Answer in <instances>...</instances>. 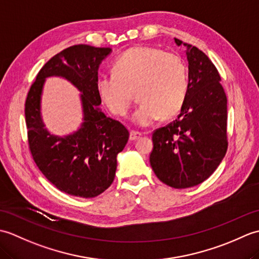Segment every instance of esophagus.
<instances>
[{
	"label": "esophagus",
	"mask_w": 259,
	"mask_h": 259,
	"mask_svg": "<svg viewBox=\"0 0 259 259\" xmlns=\"http://www.w3.org/2000/svg\"><path fill=\"white\" fill-rule=\"evenodd\" d=\"M141 136H142V134L139 133V131H135V130L130 131V140L131 141H135L137 139H139Z\"/></svg>",
	"instance_id": "esophagus-1"
}]
</instances>
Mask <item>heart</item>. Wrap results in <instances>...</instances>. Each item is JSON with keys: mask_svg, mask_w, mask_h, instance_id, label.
Returning a JSON list of instances; mask_svg holds the SVG:
<instances>
[{"mask_svg": "<svg viewBox=\"0 0 259 259\" xmlns=\"http://www.w3.org/2000/svg\"><path fill=\"white\" fill-rule=\"evenodd\" d=\"M113 74L97 80V92L109 111L128 113L134 93L141 102L133 122L147 126L159 118L171 119L183 109L188 92V69L177 53L155 47H134L115 60Z\"/></svg>", "mask_w": 259, "mask_h": 259, "instance_id": "obj_1", "label": "heart"}]
</instances>
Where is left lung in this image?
<instances>
[{
  "instance_id": "1",
  "label": "left lung",
  "mask_w": 259,
  "mask_h": 259,
  "mask_svg": "<svg viewBox=\"0 0 259 259\" xmlns=\"http://www.w3.org/2000/svg\"><path fill=\"white\" fill-rule=\"evenodd\" d=\"M186 47L188 92L178 118L152 134L150 164L159 180L185 189L201 184L226 155L227 97L221 75L205 53Z\"/></svg>"
}]
</instances>
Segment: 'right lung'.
<instances>
[{"mask_svg":"<svg viewBox=\"0 0 259 259\" xmlns=\"http://www.w3.org/2000/svg\"><path fill=\"white\" fill-rule=\"evenodd\" d=\"M110 48L72 46L43 65L25 101L27 138L33 160L52 185L65 194L93 198L111 186L117 156L129 139V131L119 121L107 117L99 106L98 70ZM49 76H61L81 92L84 122L63 137L45 129L40 114L42 85Z\"/></svg>","mask_w":259,"mask_h":259,"instance_id":"right-lung-1","label":"right lung"}]
</instances>
